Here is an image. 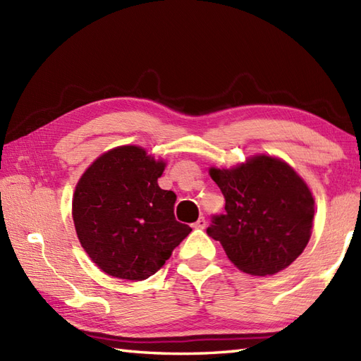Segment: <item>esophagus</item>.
I'll list each match as a JSON object with an SVG mask.
<instances>
[{
	"mask_svg": "<svg viewBox=\"0 0 361 361\" xmlns=\"http://www.w3.org/2000/svg\"><path fill=\"white\" fill-rule=\"evenodd\" d=\"M194 228L195 229H204L206 228V220H204V217H200L198 219L195 224H194Z\"/></svg>",
	"mask_w": 361,
	"mask_h": 361,
	"instance_id": "obj_1",
	"label": "esophagus"
}]
</instances>
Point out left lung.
Masks as SVG:
<instances>
[{"mask_svg":"<svg viewBox=\"0 0 361 361\" xmlns=\"http://www.w3.org/2000/svg\"><path fill=\"white\" fill-rule=\"evenodd\" d=\"M211 176L225 197V214L212 216L206 233L239 270L274 274L301 255L315 202L293 169L262 155L234 169H211Z\"/></svg>","mask_w":361,"mask_h":361,"instance_id":"left-lung-1","label":"left lung"}]
</instances>
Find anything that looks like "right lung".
<instances>
[{
  "label": "right lung",
  "instance_id": "right-lung-1",
  "mask_svg": "<svg viewBox=\"0 0 361 361\" xmlns=\"http://www.w3.org/2000/svg\"><path fill=\"white\" fill-rule=\"evenodd\" d=\"M164 166L144 149L124 145L97 158L75 186V233L113 278L147 279L192 231L175 219L173 190L158 186Z\"/></svg>",
  "mask_w": 361,
  "mask_h": 361
}]
</instances>
